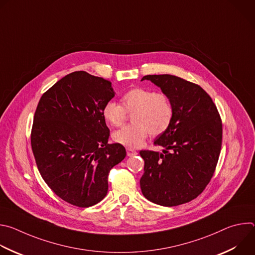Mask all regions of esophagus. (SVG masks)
Returning <instances> with one entry per match:
<instances>
[{"label":"esophagus","mask_w":255,"mask_h":255,"mask_svg":"<svg viewBox=\"0 0 255 255\" xmlns=\"http://www.w3.org/2000/svg\"><path fill=\"white\" fill-rule=\"evenodd\" d=\"M137 154V151L133 150V149H127V155L128 156H134Z\"/></svg>","instance_id":"obj_1"}]
</instances>
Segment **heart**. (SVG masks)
I'll return each instance as SVG.
<instances>
[{
    "instance_id": "heart-1",
    "label": "heart",
    "mask_w": 255,
    "mask_h": 255,
    "mask_svg": "<svg viewBox=\"0 0 255 255\" xmlns=\"http://www.w3.org/2000/svg\"><path fill=\"white\" fill-rule=\"evenodd\" d=\"M128 114H132L134 123L115 131L113 139L127 148H138L149 133L158 136L169 129L174 108L170 97L163 92L133 88L121 97V105L110 101L102 110L105 121L115 127L123 125Z\"/></svg>"
}]
</instances>
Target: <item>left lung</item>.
<instances>
[{"label": "left lung", "instance_id": "8db88e82", "mask_svg": "<svg viewBox=\"0 0 255 255\" xmlns=\"http://www.w3.org/2000/svg\"><path fill=\"white\" fill-rule=\"evenodd\" d=\"M148 80L167 94L174 116L169 129L154 145L163 153L141 150L143 196L165 207L186 204L203 193L215 172L222 146V120L211 97L199 85L170 75Z\"/></svg>", "mask_w": 255, "mask_h": 255}]
</instances>
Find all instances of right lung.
Segmentation results:
<instances>
[{"label":"right lung","mask_w":255,"mask_h":255,"mask_svg":"<svg viewBox=\"0 0 255 255\" xmlns=\"http://www.w3.org/2000/svg\"><path fill=\"white\" fill-rule=\"evenodd\" d=\"M111 82L74 71L47 90L34 114L31 146L38 170L66 203L88 208L108 193V175L126 156L109 144L103 107L115 93Z\"/></svg>","instance_id":"1"}]
</instances>
